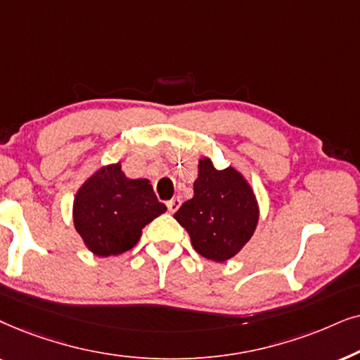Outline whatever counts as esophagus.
<instances>
[{
	"label": "esophagus",
	"mask_w": 360,
	"mask_h": 360,
	"mask_svg": "<svg viewBox=\"0 0 360 360\" xmlns=\"http://www.w3.org/2000/svg\"><path fill=\"white\" fill-rule=\"evenodd\" d=\"M166 205H167V210H169V212H176V210L179 209V205H181V199L179 198H172L171 200H167Z\"/></svg>",
	"instance_id": "esophagus-1"
}]
</instances>
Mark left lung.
<instances>
[{
    "mask_svg": "<svg viewBox=\"0 0 360 360\" xmlns=\"http://www.w3.org/2000/svg\"><path fill=\"white\" fill-rule=\"evenodd\" d=\"M174 219L188 230L194 250L207 260L224 263L247 245L255 232L260 207L245 176L236 167L217 169L210 158L199 160L193 199Z\"/></svg>",
    "mask_w": 360,
    "mask_h": 360,
    "instance_id": "1",
    "label": "left lung"
}]
</instances>
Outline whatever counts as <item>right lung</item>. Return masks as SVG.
<instances>
[{
  "label": "right lung",
  "mask_w": 360,
  "mask_h": 360,
  "mask_svg": "<svg viewBox=\"0 0 360 360\" xmlns=\"http://www.w3.org/2000/svg\"><path fill=\"white\" fill-rule=\"evenodd\" d=\"M166 205L156 199L148 179H130L122 161L98 167L74 198V227L97 257L122 255L140 240L141 230Z\"/></svg>",
  "instance_id": "add662e5"
}]
</instances>
